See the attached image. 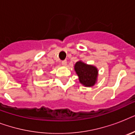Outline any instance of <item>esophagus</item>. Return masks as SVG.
Listing matches in <instances>:
<instances>
[{"instance_id": "obj_1", "label": "esophagus", "mask_w": 135, "mask_h": 135, "mask_svg": "<svg viewBox=\"0 0 135 135\" xmlns=\"http://www.w3.org/2000/svg\"><path fill=\"white\" fill-rule=\"evenodd\" d=\"M61 64H62L63 66H66V64H67V61L66 60H64V61H61Z\"/></svg>"}]
</instances>
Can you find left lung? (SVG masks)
I'll return each mask as SVG.
<instances>
[{
    "label": "left lung",
    "mask_w": 135,
    "mask_h": 135,
    "mask_svg": "<svg viewBox=\"0 0 135 135\" xmlns=\"http://www.w3.org/2000/svg\"><path fill=\"white\" fill-rule=\"evenodd\" d=\"M74 70L78 75L79 82L83 86L90 88L96 84L99 71L95 66L88 64L79 60L75 64Z\"/></svg>",
    "instance_id": "8db88e82"
}]
</instances>
